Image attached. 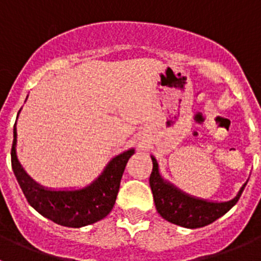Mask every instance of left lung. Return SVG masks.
I'll use <instances>...</instances> for the list:
<instances>
[{
    "instance_id": "obj_1",
    "label": "left lung",
    "mask_w": 261,
    "mask_h": 261,
    "mask_svg": "<svg viewBox=\"0 0 261 261\" xmlns=\"http://www.w3.org/2000/svg\"><path fill=\"white\" fill-rule=\"evenodd\" d=\"M151 161H153V171L150 174L149 183L151 187L156 211L166 221L183 226L187 229L204 227L227 213L238 202L244 187L247 184L244 183L238 195L230 201H205V200L196 199L192 196L186 195L177 188H175L172 184L163 180L162 176L159 175L158 163H156L155 158L151 156Z\"/></svg>"
}]
</instances>
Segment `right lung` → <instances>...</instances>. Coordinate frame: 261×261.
<instances>
[{
	"label": "right lung",
	"mask_w": 261,
	"mask_h": 261,
	"mask_svg": "<svg viewBox=\"0 0 261 261\" xmlns=\"http://www.w3.org/2000/svg\"><path fill=\"white\" fill-rule=\"evenodd\" d=\"M17 128L14 125L11 167L23 195L36 212L66 227H82L105 218L114 208L126 162L135 150L129 149L115 156L102 175L90 186L77 191L45 190L26 174L15 154Z\"/></svg>",
	"instance_id": "add662e5"
}]
</instances>
